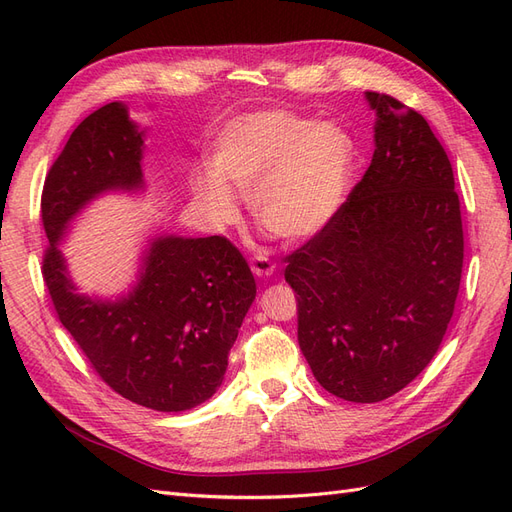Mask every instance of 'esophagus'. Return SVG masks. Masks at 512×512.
Returning a JSON list of instances; mask_svg holds the SVG:
<instances>
[{
    "instance_id": "34e87169",
    "label": "esophagus",
    "mask_w": 512,
    "mask_h": 512,
    "mask_svg": "<svg viewBox=\"0 0 512 512\" xmlns=\"http://www.w3.org/2000/svg\"><path fill=\"white\" fill-rule=\"evenodd\" d=\"M250 267H252V273L258 277H269L275 271V265L265 254H254L250 258Z\"/></svg>"
}]
</instances>
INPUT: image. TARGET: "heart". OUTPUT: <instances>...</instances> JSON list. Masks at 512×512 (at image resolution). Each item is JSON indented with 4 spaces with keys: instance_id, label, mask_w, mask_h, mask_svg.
<instances>
[{
    "instance_id": "1",
    "label": "heart",
    "mask_w": 512,
    "mask_h": 512,
    "mask_svg": "<svg viewBox=\"0 0 512 512\" xmlns=\"http://www.w3.org/2000/svg\"><path fill=\"white\" fill-rule=\"evenodd\" d=\"M352 138L331 121L280 108L228 119L211 141L209 168L194 170L190 188L213 226L237 220V196L275 239L307 241L329 226L350 190Z\"/></svg>"
}]
</instances>
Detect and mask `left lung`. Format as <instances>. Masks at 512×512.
<instances>
[{
  "label": "left lung",
  "mask_w": 512,
  "mask_h": 512,
  "mask_svg": "<svg viewBox=\"0 0 512 512\" xmlns=\"http://www.w3.org/2000/svg\"><path fill=\"white\" fill-rule=\"evenodd\" d=\"M376 151L329 226L286 256L299 346L322 389L376 404L438 352L463 267L453 166L423 115L367 91Z\"/></svg>",
  "instance_id": "8db88e82"
}]
</instances>
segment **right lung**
<instances>
[{"label":"right lung","mask_w":512,"mask_h":512,"mask_svg":"<svg viewBox=\"0 0 512 512\" xmlns=\"http://www.w3.org/2000/svg\"><path fill=\"white\" fill-rule=\"evenodd\" d=\"M143 153L145 130L123 102L79 123L44 181L42 224L51 245L42 275L61 324L115 393L158 412H183L218 391L256 299L241 252L218 235L153 237L136 284L117 299H98L76 292L59 250L91 200L143 190Z\"/></svg>","instance_id":"obj_1"}]
</instances>
